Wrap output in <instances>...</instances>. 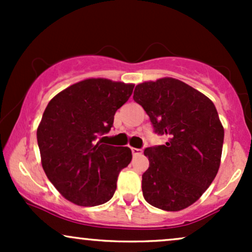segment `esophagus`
Returning <instances> with one entry per match:
<instances>
[{"label": "esophagus", "instance_id": "esophagus-1", "mask_svg": "<svg viewBox=\"0 0 252 252\" xmlns=\"http://www.w3.org/2000/svg\"><path fill=\"white\" fill-rule=\"evenodd\" d=\"M131 152H132V155H134V156L142 154V149H138V148H131Z\"/></svg>", "mask_w": 252, "mask_h": 252}]
</instances>
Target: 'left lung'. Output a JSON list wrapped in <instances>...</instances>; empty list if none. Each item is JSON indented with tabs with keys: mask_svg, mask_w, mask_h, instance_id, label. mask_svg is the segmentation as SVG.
I'll list each match as a JSON object with an SVG mask.
<instances>
[{
	"mask_svg": "<svg viewBox=\"0 0 252 252\" xmlns=\"http://www.w3.org/2000/svg\"><path fill=\"white\" fill-rule=\"evenodd\" d=\"M154 131L166 144L148 147L149 168L142 175L147 202L164 211H181L198 200L220 166L224 128L210 98L174 78L136 85Z\"/></svg>",
	"mask_w": 252,
	"mask_h": 252,
	"instance_id": "left-lung-1",
	"label": "left lung"
}]
</instances>
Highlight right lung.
Here are the masks:
<instances>
[{
  "label": "right lung",
  "mask_w": 252,
  "mask_h": 252,
  "mask_svg": "<svg viewBox=\"0 0 252 252\" xmlns=\"http://www.w3.org/2000/svg\"><path fill=\"white\" fill-rule=\"evenodd\" d=\"M134 84L90 78L54 96L36 130L42 168L63 198L79 206L109 201L120 172L131 161L128 147L97 141L110 131Z\"/></svg>",
  "instance_id": "add662e5"
}]
</instances>
